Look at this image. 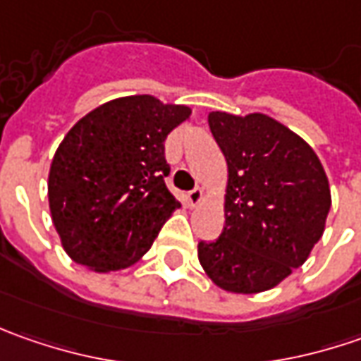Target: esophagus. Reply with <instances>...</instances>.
Returning a JSON list of instances; mask_svg holds the SVG:
<instances>
[{"label": "esophagus", "instance_id": "1", "mask_svg": "<svg viewBox=\"0 0 361 361\" xmlns=\"http://www.w3.org/2000/svg\"><path fill=\"white\" fill-rule=\"evenodd\" d=\"M187 199L190 207H197V204H201L202 199H204V192H202L201 188H195V190H190V192H188Z\"/></svg>", "mask_w": 361, "mask_h": 361}]
</instances>
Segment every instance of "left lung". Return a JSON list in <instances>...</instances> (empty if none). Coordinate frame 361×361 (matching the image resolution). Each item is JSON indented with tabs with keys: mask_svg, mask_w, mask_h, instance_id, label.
<instances>
[{
	"mask_svg": "<svg viewBox=\"0 0 361 361\" xmlns=\"http://www.w3.org/2000/svg\"><path fill=\"white\" fill-rule=\"evenodd\" d=\"M227 160L225 227L199 243L209 279L229 293H261L301 267L326 231V171L299 134L267 114L209 112Z\"/></svg>",
	"mask_w": 361,
	"mask_h": 361,
	"instance_id": "8db88e82",
	"label": "left lung"
}]
</instances>
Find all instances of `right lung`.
I'll return each mask as SVG.
<instances>
[{"mask_svg":"<svg viewBox=\"0 0 361 361\" xmlns=\"http://www.w3.org/2000/svg\"><path fill=\"white\" fill-rule=\"evenodd\" d=\"M190 112L150 94L124 96L94 108L63 136L49 166L48 201L72 261L110 273L150 249L180 207L164 185V140Z\"/></svg>","mask_w":361,"mask_h":361,"instance_id":"right-lung-1","label":"right lung"}]
</instances>
